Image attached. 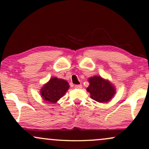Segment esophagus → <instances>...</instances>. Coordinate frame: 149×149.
Here are the masks:
<instances>
[{"label": "esophagus", "mask_w": 149, "mask_h": 149, "mask_svg": "<svg viewBox=\"0 0 149 149\" xmlns=\"http://www.w3.org/2000/svg\"><path fill=\"white\" fill-rule=\"evenodd\" d=\"M75 88H78V89H80V88H82V86L81 84H78V85H76V86H75Z\"/></svg>", "instance_id": "obj_1"}]
</instances>
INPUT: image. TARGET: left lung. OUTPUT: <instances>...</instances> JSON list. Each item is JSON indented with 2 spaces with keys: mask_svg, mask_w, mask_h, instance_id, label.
Here are the masks:
<instances>
[{
  "mask_svg": "<svg viewBox=\"0 0 149 149\" xmlns=\"http://www.w3.org/2000/svg\"><path fill=\"white\" fill-rule=\"evenodd\" d=\"M89 86L86 91L90 93L91 97L100 103H107L116 93L114 86L110 81L101 76H95L88 79Z\"/></svg>",
  "mask_w": 149,
  "mask_h": 149,
  "instance_id": "1",
  "label": "left lung"
}]
</instances>
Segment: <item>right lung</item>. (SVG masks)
Segmentation results:
<instances>
[{"instance_id":"1","label":"right lung","mask_w":149,"mask_h":149,"mask_svg":"<svg viewBox=\"0 0 149 149\" xmlns=\"http://www.w3.org/2000/svg\"><path fill=\"white\" fill-rule=\"evenodd\" d=\"M69 88V83L66 80L54 77L43 85L40 93L43 100L54 104L65 94Z\"/></svg>"}]
</instances>
